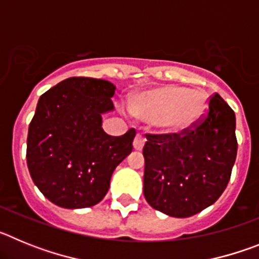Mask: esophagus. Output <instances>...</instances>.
Returning <instances> with one entry per match:
<instances>
[{
  "label": "esophagus",
  "mask_w": 259,
  "mask_h": 259,
  "mask_svg": "<svg viewBox=\"0 0 259 259\" xmlns=\"http://www.w3.org/2000/svg\"><path fill=\"white\" fill-rule=\"evenodd\" d=\"M146 139L144 135L141 134H137L136 136H135V140H134V148L136 150H141L144 148V144H145Z\"/></svg>",
  "instance_id": "1"
}]
</instances>
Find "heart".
I'll return each mask as SVG.
<instances>
[{"instance_id": "obj_1", "label": "heart", "mask_w": 259, "mask_h": 259, "mask_svg": "<svg viewBox=\"0 0 259 259\" xmlns=\"http://www.w3.org/2000/svg\"><path fill=\"white\" fill-rule=\"evenodd\" d=\"M137 119L150 122L167 134L196 127L209 111V97L201 89L163 85L137 95L130 105Z\"/></svg>"}]
</instances>
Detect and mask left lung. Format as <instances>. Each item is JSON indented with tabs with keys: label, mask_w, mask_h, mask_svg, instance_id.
<instances>
[{
	"label": "left lung",
	"mask_w": 259,
	"mask_h": 259,
	"mask_svg": "<svg viewBox=\"0 0 259 259\" xmlns=\"http://www.w3.org/2000/svg\"><path fill=\"white\" fill-rule=\"evenodd\" d=\"M235 113L217 93L206 116L180 134L146 135L144 196L153 209L188 218L221 197L237 154Z\"/></svg>",
	"instance_id": "obj_1"
}]
</instances>
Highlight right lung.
Listing matches in <instances>:
<instances>
[{
    "label": "right lung",
    "mask_w": 259,
    "mask_h": 259,
    "mask_svg": "<svg viewBox=\"0 0 259 259\" xmlns=\"http://www.w3.org/2000/svg\"><path fill=\"white\" fill-rule=\"evenodd\" d=\"M115 85L68 77L41 96L29 123L27 166L40 192L57 206H95L107 193L115 167L132 152L136 131L110 136L102 114L114 110Z\"/></svg>",
    "instance_id": "1"
}]
</instances>
